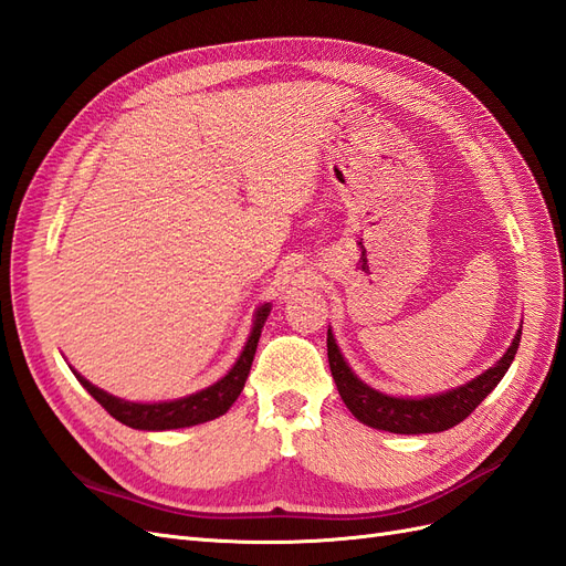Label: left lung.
<instances>
[{
  "instance_id": "8db88e82",
  "label": "left lung",
  "mask_w": 566,
  "mask_h": 566,
  "mask_svg": "<svg viewBox=\"0 0 566 566\" xmlns=\"http://www.w3.org/2000/svg\"><path fill=\"white\" fill-rule=\"evenodd\" d=\"M522 325L517 335L512 337L507 352L489 370L476 375L470 382L453 387L449 391L427 394V397H391L380 389L366 385L349 368L347 358L342 356L335 335L328 328V364L333 380L342 401L347 403L352 416L373 430H385L394 434H432L451 430L458 422L465 420L472 410L482 403L489 394L503 380L510 364L515 361L520 349Z\"/></svg>"
}]
</instances>
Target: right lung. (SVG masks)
Returning a JSON list of instances; mask_svg holds the SVG:
<instances>
[{
	"label": "right lung",
	"instance_id": "obj_1",
	"mask_svg": "<svg viewBox=\"0 0 566 566\" xmlns=\"http://www.w3.org/2000/svg\"><path fill=\"white\" fill-rule=\"evenodd\" d=\"M269 314H271V302H264L256 306L254 318H252V331L248 335L245 347H243L241 356L235 358V364L231 366V370L224 375V378L217 380L210 387L196 391V394H188V397H181V399L127 401V399L113 397V394L92 385L75 368H71V370L75 373L80 385L87 389L115 420L132 427V430L165 432V430H181V427H193V424L224 416L227 410L233 406V401L241 397V391H243L245 380L250 375L254 352H256V342H260V335H262V328H264Z\"/></svg>",
	"mask_w": 566,
	"mask_h": 566
}]
</instances>
